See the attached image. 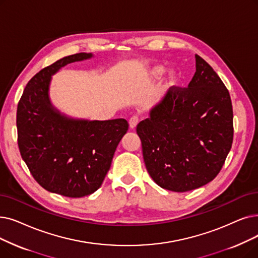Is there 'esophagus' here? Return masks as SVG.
Here are the masks:
<instances>
[{"mask_svg": "<svg viewBox=\"0 0 258 258\" xmlns=\"http://www.w3.org/2000/svg\"><path fill=\"white\" fill-rule=\"evenodd\" d=\"M138 122H139V119H138V117L137 116H133L131 119H130V127L132 128V130H134V128H136V126H137V124H138Z\"/></svg>", "mask_w": 258, "mask_h": 258, "instance_id": "1", "label": "esophagus"}]
</instances>
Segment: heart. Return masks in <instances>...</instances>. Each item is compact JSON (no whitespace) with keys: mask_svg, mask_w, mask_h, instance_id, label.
I'll list each match as a JSON object with an SVG mask.
<instances>
[{"mask_svg":"<svg viewBox=\"0 0 258 258\" xmlns=\"http://www.w3.org/2000/svg\"><path fill=\"white\" fill-rule=\"evenodd\" d=\"M165 72H166V69L164 65L157 64L149 70L148 76L152 80H159L160 78L165 74ZM179 81H180V76H179V74L176 71H171L169 75H167V78L165 80L164 86L166 91H171V89L175 88L178 85Z\"/></svg>","mask_w":258,"mask_h":258,"instance_id":"1","label":"heart"}]
</instances>
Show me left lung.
Segmentation results:
<instances>
[{"mask_svg": "<svg viewBox=\"0 0 258 258\" xmlns=\"http://www.w3.org/2000/svg\"><path fill=\"white\" fill-rule=\"evenodd\" d=\"M186 88H173L141 121L137 134L153 180L173 192L203 186L220 172L233 142L230 94L214 70L195 54Z\"/></svg>", "mask_w": 258, "mask_h": 258, "instance_id": "left-lung-1", "label": "left lung"}]
</instances>
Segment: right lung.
Segmentation results:
<instances>
[{
    "instance_id": "right-lung-1",
    "label": "right lung",
    "mask_w": 258,
    "mask_h": 258,
    "mask_svg": "<svg viewBox=\"0 0 258 258\" xmlns=\"http://www.w3.org/2000/svg\"><path fill=\"white\" fill-rule=\"evenodd\" d=\"M92 52L67 55L40 71L27 83L18 104V144L37 182L71 198L101 186L122 137L125 119L74 118L55 107L49 96L52 76L65 65L92 59Z\"/></svg>"
}]
</instances>
